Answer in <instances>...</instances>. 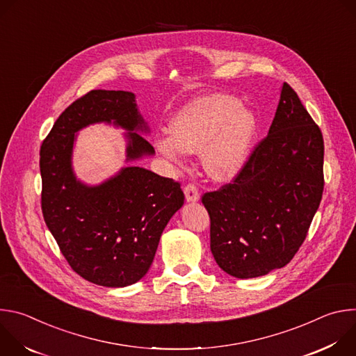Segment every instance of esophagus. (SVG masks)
I'll return each instance as SVG.
<instances>
[{
  "mask_svg": "<svg viewBox=\"0 0 356 356\" xmlns=\"http://www.w3.org/2000/svg\"><path fill=\"white\" fill-rule=\"evenodd\" d=\"M184 195L188 202H197L200 200V193L194 184H187L184 187Z\"/></svg>",
  "mask_w": 356,
  "mask_h": 356,
  "instance_id": "obj_1",
  "label": "esophagus"
}]
</instances>
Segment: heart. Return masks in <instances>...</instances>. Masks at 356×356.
Segmentation results:
<instances>
[{
	"label": "heart",
	"instance_id": "b5f03b06",
	"mask_svg": "<svg viewBox=\"0 0 356 356\" xmlns=\"http://www.w3.org/2000/svg\"><path fill=\"white\" fill-rule=\"evenodd\" d=\"M257 132V117L231 95L198 97L180 108L170 135L155 146L166 159L181 165L186 154H201L207 175L217 181L234 179L245 166Z\"/></svg>",
	"mask_w": 356,
	"mask_h": 356
}]
</instances>
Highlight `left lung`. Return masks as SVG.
<instances>
[{
  "mask_svg": "<svg viewBox=\"0 0 356 356\" xmlns=\"http://www.w3.org/2000/svg\"><path fill=\"white\" fill-rule=\"evenodd\" d=\"M324 140L296 91L283 83L268 136L234 183L202 195L218 266L238 279L286 266L307 236L324 190Z\"/></svg>",
  "mask_w": 356,
  "mask_h": 356,
  "instance_id": "8db88e82",
  "label": "left lung"
}]
</instances>
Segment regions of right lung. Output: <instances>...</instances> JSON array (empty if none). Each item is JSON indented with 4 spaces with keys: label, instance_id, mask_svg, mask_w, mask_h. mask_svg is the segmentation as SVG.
Instances as JSON below:
<instances>
[{
    "label": "right lung",
    "instance_id": "right-lung-1",
    "mask_svg": "<svg viewBox=\"0 0 356 356\" xmlns=\"http://www.w3.org/2000/svg\"><path fill=\"white\" fill-rule=\"evenodd\" d=\"M94 124L127 131V163L155 155L142 136L149 134V125L134 92H87L60 114L42 143V213L77 275L98 286L125 287L147 273L184 194L177 181L139 166H125L99 184L77 179L73 169L77 134Z\"/></svg>",
    "mask_w": 356,
    "mask_h": 356
}]
</instances>
